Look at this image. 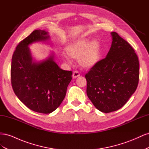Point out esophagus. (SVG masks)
Instances as JSON below:
<instances>
[{
	"mask_svg": "<svg viewBox=\"0 0 149 149\" xmlns=\"http://www.w3.org/2000/svg\"><path fill=\"white\" fill-rule=\"evenodd\" d=\"M80 76V74H79V73H78L77 71H75L73 72V78H78V76Z\"/></svg>",
	"mask_w": 149,
	"mask_h": 149,
	"instance_id": "34e87169",
	"label": "esophagus"
}]
</instances>
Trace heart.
I'll return each mask as SVG.
<instances>
[{"label": "heart", "instance_id": "heart-1", "mask_svg": "<svg viewBox=\"0 0 149 149\" xmlns=\"http://www.w3.org/2000/svg\"><path fill=\"white\" fill-rule=\"evenodd\" d=\"M101 44L97 40L82 38L71 42L66 47V53L71 58L78 60L79 65L86 69H89L100 61L101 58ZM67 61L69 57L65 56Z\"/></svg>", "mask_w": 149, "mask_h": 149}]
</instances>
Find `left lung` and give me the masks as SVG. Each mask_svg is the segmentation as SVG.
Listing matches in <instances>:
<instances>
[{
  "label": "left lung",
  "mask_w": 149,
  "mask_h": 149,
  "mask_svg": "<svg viewBox=\"0 0 149 149\" xmlns=\"http://www.w3.org/2000/svg\"><path fill=\"white\" fill-rule=\"evenodd\" d=\"M106 57L85 75L88 97L104 113L119 109L136 91L139 61L131 45L114 31Z\"/></svg>",
  "instance_id": "8db88e82"
}]
</instances>
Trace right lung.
<instances>
[{
    "mask_svg": "<svg viewBox=\"0 0 149 149\" xmlns=\"http://www.w3.org/2000/svg\"><path fill=\"white\" fill-rule=\"evenodd\" d=\"M49 39L48 31L34 30L16 47L11 65V83L15 95L30 109L43 114L51 113L60 106L73 73L58 66L53 53L45 60L33 59L29 46Z\"/></svg>",
    "mask_w": 149,
    "mask_h": 149,
    "instance_id": "1",
    "label": "right lung"
}]
</instances>
